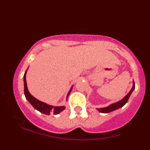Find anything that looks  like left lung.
Segmentation results:
<instances>
[{"label": "left lung", "mask_w": 150, "mask_h": 150, "mask_svg": "<svg viewBox=\"0 0 150 150\" xmlns=\"http://www.w3.org/2000/svg\"><path fill=\"white\" fill-rule=\"evenodd\" d=\"M134 89H135V82H134V81H133V85H132V88L131 89V90L128 92V94H127V95L125 96V97L123 98V99H121L120 101H118V102L115 103V104H111L110 106H107V107L98 108V111H100L101 113H106L111 112V111H114V110L117 109V108H119L120 107H122V106H123L127 103V101H128L129 97H130V94H131L132 91L134 90Z\"/></svg>", "instance_id": "1"}]
</instances>
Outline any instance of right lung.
Here are the masks:
<instances>
[{"instance_id":"right-lung-1","label":"right lung","mask_w":150,"mask_h":150,"mask_svg":"<svg viewBox=\"0 0 150 150\" xmlns=\"http://www.w3.org/2000/svg\"><path fill=\"white\" fill-rule=\"evenodd\" d=\"M27 70H26V72L25 73V75H24V85H25V97L27 98V99L30 101V103L33 106V107L35 108V109L38 110L39 111H40L41 113H44V114H47L49 115L50 113H53V114H58L60 112H61L62 111L65 109V106H50V105L46 104V103L42 102V101L38 100V99L34 98L33 96L31 95V94L29 92L28 89H27V81H26V73H27ZM72 88L70 89L69 92H68V95H67V97H68V95L70 94V92H71Z\"/></svg>"}]
</instances>
